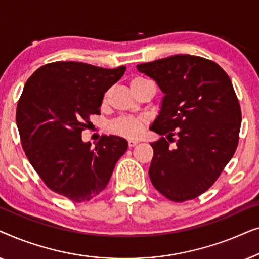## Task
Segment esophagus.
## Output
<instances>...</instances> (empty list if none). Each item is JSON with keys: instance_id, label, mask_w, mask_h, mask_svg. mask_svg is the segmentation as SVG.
Instances as JSON below:
<instances>
[{"instance_id": "esophagus-1", "label": "esophagus", "mask_w": 259, "mask_h": 259, "mask_svg": "<svg viewBox=\"0 0 259 259\" xmlns=\"http://www.w3.org/2000/svg\"><path fill=\"white\" fill-rule=\"evenodd\" d=\"M139 143V140H134V139H130L128 140V146L130 147H134L136 146V145Z\"/></svg>"}]
</instances>
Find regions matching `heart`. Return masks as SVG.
Listing matches in <instances>:
<instances>
[{"label":"heart","instance_id":"1","mask_svg":"<svg viewBox=\"0 0 259 259\" xmlns=\"http://www.w3.org/2000/svg\"><path fill=\"white\" fill-rule=\"evenodd\" d=\"M140 81H144V79H140V77L134 79L131 82V87ZM145 123L146 121L141 116H121L111 123V131L125 138H138L144 131Z\"/></svg>","mask_w":259,"mask_h":259}]
</instances>
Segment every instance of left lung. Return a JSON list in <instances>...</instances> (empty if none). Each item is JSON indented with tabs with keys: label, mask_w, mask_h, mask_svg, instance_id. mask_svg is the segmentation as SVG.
Instances as JSON below:
<instances>
[{
	"label": "left lung",
	"mask_w": 259,
	"mask_h": 259,
	"mask_svg": "<svg viewBox=\"0 0 259 259\" xmlns=\"http://www.w3.org/2000/svg\"><path fill=\"white\" fill-rule=\"evenodd\" d=\"M137 68L165 94L151 126L162 136L151 144V182L176 203L194 199L213 185L238 146L242 112L231 80L215 62L189 54Z\"/></svg>",
	"instance_id": "1"
}]
</instances>
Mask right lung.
I'll use <instances>...</instances> for the list:
<instances>
[{
  "label": "right lung",
  "instance_id": "1",
  "mask_svg": "<svg viewBox=\"0 0 259 259\" xmlns=\"http://www.w3.org/2000/svg\"><path fill=\"white\" fill-rule=\"evenodd\" d=\"M82 62L56 61L35 70L24 84L16 123L28 160L49 190L75 203L104 191L127 141L101 136L94 148L81 139L91 115L100 114L108 88L125 73Z\"/></svg>",
  "mask_w": 259,
  "mask_h": 259
}]
</instances>
